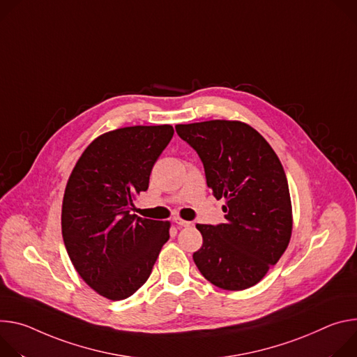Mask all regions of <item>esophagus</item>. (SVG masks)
Segmentation results:
<instances>
[{
	"label": "esophagus",
	"mask_w": 357,
	"mask_h": 357,
	"mask_svg": "<svg viewBox=\"0 0 357 357\" xmlns=\"http://www.w3.org/2000/svg\"><path fill=\"white\" fill-rule=\"evenodd\" d=\"M174 222L180 227H190L191 225L190 221H185V220H181V218H174Z\"/></svg>",
	"instance_id": "obj_1"
}]
</instances>
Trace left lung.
<instances>
[{
  "mask_svg": "<svg viewBox=\"0 0 357 357\" xmlns=\"http://www.w3.org/2000/svg\"><path fill=\"white\" fill-rule=\"evenodd\" d=\"M176 132L200 155L215 199H225L224 224L195 225L203 235L202 248L192 254L197 268L225 291L257 285L292 234L289 187L278 155L238 121L177 125Z\"/></svg>",
  "mask_w": 357,
  "mask_h": 357,
  "instance_id": "left-lung-1",
  "label": "left lung"
}]
</instances>
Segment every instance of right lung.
<instances>
[{
    "instance_id": "right-lung-1",
    "label": "right lung",
    "mask_w": 357,
    "mask_h": 357,
    "mask_svg": "<svg viewBox=\"0 0 357 357\" xmlns=\"http://www.w3.org/2000/svg\"><path fill=\"white\" fill-rule=\"evenodd\" d=\"M174 129L130 126L96 137L79 157L62 202V236L81 278L99 295L122 301L149 280L170 238V222L130 214Z\"/></svg>"
}]
</instances>
